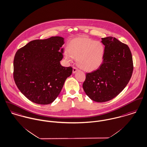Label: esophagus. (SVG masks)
Segmentation results:
<instances>
[{
  "instance_id": "esophagus-1",
  "label": "esophagus",
  "mask_w": 147,
  "mask_h": 147,
  "mask_svg": "<svg viewBox=\"0 0 147 147\" xmlns=\"http://www.w3.org/2000/svg\"><path fill=\"white\" fill-rule=\"evenodd\" d=\"M78 71V69L77 68H76V67H73V70H72L73 74H75Z\"/></svg>"
}]
</instances>
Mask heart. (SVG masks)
<instances>
[{"mask_svg":"<svg viewBox=\"0 0 147 147\" xmlns=\"http://www.w3.org/2000/svg\"><path fill=\"white\" fill-rule=\"evenodd\" d=\"M105 47L102 42L86 36H80L69 41L65 51L67 61L76 58L79 67L88 72L93 71L101 66L103 61Z\"/></svg>","mask_w":147,"mask_h":147,"instance_id":"obj_1","label":"heart"}]
</instances>
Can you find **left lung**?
Masks as SVG:
<instances>
[{
  "label": "left lung",
  "mask_w": 147,
  "mask_h": 147,
  "mask_svg": "<svg viewBox=\"0 0 147 147\" xmlns=\"http://www.w3.org/2000/svg\"><path fill=\"white\" fill-rule=\"evenodd\" d=\"M105 46L103 63L98 69L87 73L83 89L93 101H109L124 89L133 71V58L129 47L115 38H102Z\"/></svg>",
  "instance_id": "1"
}]
</instances>
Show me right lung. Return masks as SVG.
<instances>
[{
  "instance_id": "right-lung-1",
  "label": "right lung",
  "mask_w": 147,
  "mask_h": 147,
  "mask_svg": "<svg viewBox=\"0 0 147 147\" xmlns=\"http://www.w3.org/2000/svg\"><path fill=\"white\" fill-rule=\"evenodd\" d=\"M64 38L32 40L17 51L13 61L15 83L28 99L39 105L52 103L60 93L71 67L62 66Z\"/></svg>"
}]
</instances>
